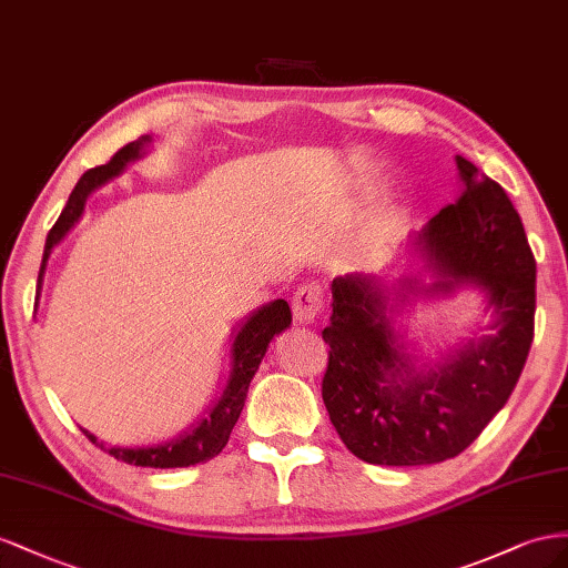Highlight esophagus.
Listing matches in <instances>:
<instances>
[{"label": "esophagus", "mask_w": 568, "mask_h": 568, "mask_svg": "<svg viewBox=\"0 0 568 568\" xmlns=\"http://www.w3.org/2000/svg\"><path fill=\"white\" fill-rule=\"evenodd\" d=\"M321 306H323L321 290L316 285H304L293 297V316L297 323L306 326V323H314L318 318Z\"/></svg>", "instance_id": "1"}]
</instances>
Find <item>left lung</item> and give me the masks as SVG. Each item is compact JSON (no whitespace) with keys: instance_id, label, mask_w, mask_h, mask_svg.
I'll return each mask as SVG.
<instances>
[{"instance_id":"1","label":"left lung","mask_w":568,"mask_h":568,"mask_svg":"<svg viewBox=\"0 0 568 568\" xmlns=\"http://www.w3.org/2000/svg\"><path fill=\"white\" fill-rule=\"evenodd\" d=\"M455 161L459 200L409 235L407 273L393 281L390 271L345 273L331 285L321 395L339 440L366 464L457 457L505 407L528 359L536 258L521 216L493 178L459 154ZM459 288L484 295L489 328L426 361L396 318L414 298H446Z\"/></svg>"}]
</instances>
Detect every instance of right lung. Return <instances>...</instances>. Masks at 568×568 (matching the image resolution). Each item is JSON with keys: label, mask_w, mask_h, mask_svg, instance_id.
I'll return each mask as SVG.
<instances>
[{"label": "right lung", "mask_w": 568, "mask_h": 568, "mask_svg": "<svg viewBox=\"0 0 568 568\" xmlns=\"http://www.w3.org/2000/svg\"><path fill=\"white\" fill-rule=\"evenodd\" d=\"M152 148H154V140L150 135H142L135 142H128L125 148H121L116 154H113L109 164L90 169L83 173L75 190L71 192L67 206H63L59 221L54 223V229L50 231V235H47L42 266H40V275H38V297H40L47 262H50L52 250L63 237H67V233L80 221V216H83L85 202L90 194L97 187L109 183L111 178L121 175L128 169V164H133V161L142 159ZM290 323H293V314H290V306L285 300H273L264 306H258V310H254L233 337L231 374H229V381H225V387L221 390V395L216 397L212 407H206L204 416L197 420V424H192L181 435L171 437V440L159 443V445H148V447H119V445L104 447V443L97 440L90 430H85V428H80V430L90 437L92 445L106 449L111 457H116V459H121L125 464H133V466L181 468V466H194V464L214 459L225 447V443H229L231 430L237 424L240 412H242V407H245L250 383L256 374L258 364H262V359H264L268 343L273 339V335H278L285 328H290Z\"/></svg>", "instance_id": "obj_1"}]
</instances>
